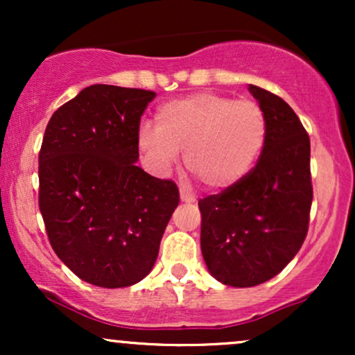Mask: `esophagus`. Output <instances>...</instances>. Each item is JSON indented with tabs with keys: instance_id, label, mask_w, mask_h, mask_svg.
Returning <instances> with one entry per match:
<instances>
[{
	"instance_id": "1",
	"label": "esophagus",
	"mask_w": 355,
	"mask_h": 355,
	"mask_svg": "<svg viewBox=\"0 0 355 355\" xmlns=\"http://www.w3.org/2000/svg\"><path fill=\"white\" fill-rule=\"evenodd\" d=\"M180 200H182V202L190 203V202H195V198H193V195H190V193H189V191L180 190Z\"/></svg>"
}]
</instances>
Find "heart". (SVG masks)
Masks as SVG:
<instances>
[{
  "label": "heart",
  "instance_id": "b5f03b06",
  "mask_svg": "<svg viewBox=\"0 0 355 355\" xmlns=\"http://www.w3.org/2000/svg\"><path fill=\"white\" fill-rule=\"evenodd\" d=\"M267 133V116L257 101L203 92L158 107L155 128L140 130L138 146L158 173H168L185 150L187 170L203 189L225 191L250 173Z\"/></svg>",
  "mask_w": 355,
  "mask_h": 355
}]
</instances>
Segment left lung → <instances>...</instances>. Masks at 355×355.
<instances>
[{
	"label": "left lung",
	"instance_id": "obj_1",
	"mask_svg": "<svg viewBox=\"0 0 355 355\" xmlns=\"http://www.w3.org/2000/svg\"><path fill=\"white\" fill-rule=\"evenodd\" d=\"M267 116L262 155L239 185L198 200L200 245L210 274L254 287L279 274L302 247L312 205L311 140L280 96L248 87Z\"/></svg>",
	"mask_w": 355,
	"mask_h": 355
}]
</instances>
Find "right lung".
Returning a JSON list of instances; mask_svg holds the SVG:
<instances>
[{"label":"right lung","instance_id":"1","mask_svg":"<svg viewBox=\"0 0 355 355\" xmlns=\"http://www.w3.org/2000/svg\"><path fill=\"white\" fill-rule=\"evenodd\" d=\"M157 93L92 85L53 113L38 157V203L53 250L98 287L140 282L180 202L138 160L140 118Z\"/></svg>","mask_w":355,"mask_h":355}]
</instances>
